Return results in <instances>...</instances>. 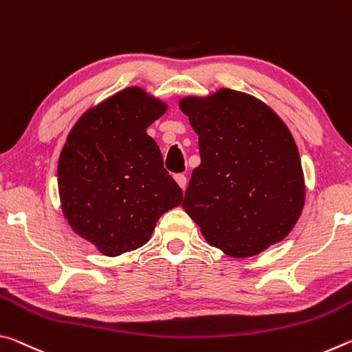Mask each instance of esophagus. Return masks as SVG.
<instances>
[{
  "mask_svg": "<svg viewBox=\"0 0 352 352\" xmlns=\"http://www.w3.org/2000/svg\"><path fill=\"white\" fill-rule=\"evenodd\" d=\"M175 182L178 183V186H180L184 190V188H186V184H188V178H186V175H183V174H177Z\"/></svg>",
  "mask_w": 352,
  "mask_h": 352,
  "instance_id": "1",
  "label": "esophagus"
}]
</instances>
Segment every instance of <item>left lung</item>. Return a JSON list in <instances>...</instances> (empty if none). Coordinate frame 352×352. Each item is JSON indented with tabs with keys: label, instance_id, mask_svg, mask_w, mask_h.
<instances>
[{
	"label": "left lung",
	"instance_id": "1",
	"mask_svg": "<svg viewBox=\"0 0 352 352\" xmlns=\"http://www.w3.org/2000/svg\"><path fill=\"white\" fill-rule=\"evenodd\" d=\"M180 110L199 135L183 210L211 247L250 258L281 242L305 206L306 186L294 136L269 105L220 88L188 96Z\"/></svg>",
	"mask_w": 352,
	"mask_h": 352
}]
</instances>
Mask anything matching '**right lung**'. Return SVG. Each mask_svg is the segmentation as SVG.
I'll return each instance as SVG.
<instances>
[{"label":"right lung","mask_w":352,"mask_h":352,"mask_svg":"<svg viewBox=\"0 0 352 352\" xmlns=\"http://www.w3.org/2000/svg\"><path fill=\"white\" fill-rule=\"evenodd\" d=\"M168 105L129 87L87 110L74 124L57 166L65 219L105 256L147 243L183 192L146 129Z\"/></svg>","instance_id":"add662e5"}]
</instances>
